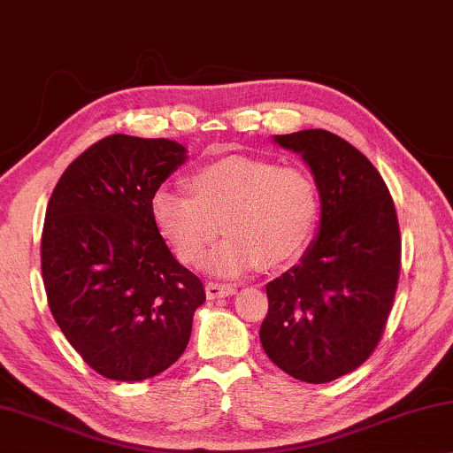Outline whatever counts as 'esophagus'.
Listing matches in <instances>:
<instances>
[{"label": "esophagus", "instance_id": "esophagus-1", "mask_svg": "<svg viewBox=\"0 0 453 453\" xmlns=\"http://www.w3.org/2000/svg\"><path fill=\"white\" fill-rule=\"evenodd\" d=\"M205 293H207V299H221V297L234 296L235 289L229 288V285H221V283H207Z\"/></svg>", "mask_w": 453, "mask_h": 453}]
</instances>
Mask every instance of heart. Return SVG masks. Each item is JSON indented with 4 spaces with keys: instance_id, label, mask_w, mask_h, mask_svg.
Segmentation results:
<instances>
[{
    "instance_id": "1",
    "label": "heart",
    "mask_w": 453,
    "mask_h": 453,
    "mask_svg": "<svg viewBox=\"0 0 453 453\" xmlns=\"http://www.w3.org/2000/svg\"><path fill=\"white\" fill-rule=\"evenodd\" d=\"M190 195L160 187L151 221L184 265L199 263L221 229L227 234L205 258L218 277H240L265 265H288L314 234L320 199L308 172L258 157L229 156L188 176Z\"/></svg>"
}]
</instances>
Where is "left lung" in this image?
I'll return each mask as SVG.
<instances>
[{"label": "left lung", "instance_id": "obj_1", "mask_svg": "<svg viewBox=\"0 0 453 453\" xmlns=\"http://www.w3.org/2000/svg\"><path fill=\"white\" fill-rule=\"evenodd\" d=\"M302 156L320 195V227L303 257L266 285L260 342L291 378L326 384L361 365L384 333L400 273V229L384 178L324 129L275 135Z\"/></svg>", "mask_w": 453, "mask_h": 453}]
</instances>
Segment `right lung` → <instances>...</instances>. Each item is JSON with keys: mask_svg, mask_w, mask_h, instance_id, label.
Wrapping results in <instances>:
<instances>
[{"mask_svg": "<svg viewBox=\"0 0 453 453\" xmlns=\"http://www.w3.org/2000/svg\"><path fill=\"white\" fill-rule=\"evenodd\" d=\"M187 157L172 139L111 135L69 164L49 199L41 263L50 314L108 380L142 381L176 363L205 302L150 213Z\"/></svg>", "mask_w": 453, "mask_h": 453, "instance_id": "obj_1", "label": "right lung"}]
</instances>
